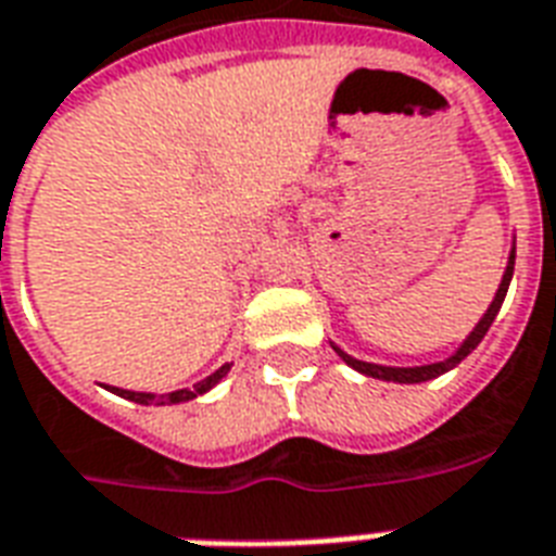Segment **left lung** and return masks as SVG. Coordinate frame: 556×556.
I'll return each mask as SVG.
<instances>
[{"label": "left lung", "mask_w": 556, "mask_h": 556, "mask_svg": "<svg viewBox=\"0 0 556 556\" xmlns=\"http://www.w3.org/2000/svg\"><path fill=\"white\" fill-rule=\"evenodd\" d=\"M514 265H516V244L510 248V256H507V268H504V277L502 282H498V291H495L493 303H490V308L484 312V317L478 320L476 329L466 334L464 344L457 346L455 353L448 355V358H443V362H434V364H419V367H388V364H370V362H362V358H353L350 353H344L341 346L332 344V350L341 358H344L353 370H358L362 376H370V379H381V381H396V384H419V381H429V379H438V376H443V372H448L452 367H457V364L464 362L466 355L472 353L478 344H481V338L486 334V329L493 326L495 315H498V308H502L504 296H507V288H510V279H514Z\"/></svg>", "instance_id": "obj_1"}]
</instances>
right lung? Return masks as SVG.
I'll use <instances>...</instances> for the list:
<instances>
[{
  "label": "right lung",
  "mask_w": 556,
  "mask_h": 556,
  "mask_svg": "<svg viewBox=\"0 0 556 556\" xmlns=\"http://www.w3.org/2000/svg\"><path fill=\"white\" fill-rule=\"evenodd\" d=\"M230 367L232 364H222V367L212 372V376L201 379L198 384H192V388H180V391H172V393H139V391H125V388H108V391L122 396V400L139 402V405H177V402H189L194 400V396H201V393L212 391V388H215V384L230 372Z\"/></svg>",
  "instance_id": "obj_1"
}]
</instances>
